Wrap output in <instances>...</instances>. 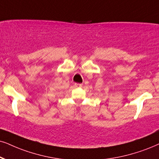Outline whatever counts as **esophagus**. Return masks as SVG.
<instances>
[{"mask_svg": "<svg viewBox=\"0 0 159 159\" xmlns=\"http://www.w3.org/2000/svg\"><path fill=\"white\" fill-rule=\"evenodd\" d=\"M75 86L76 87H81L82 84H75Z\"/></svg>", "mask_w": 159, "mask_h": 159, "instance_id": "obj_1", "label": "esophagus"}]
</instances>
